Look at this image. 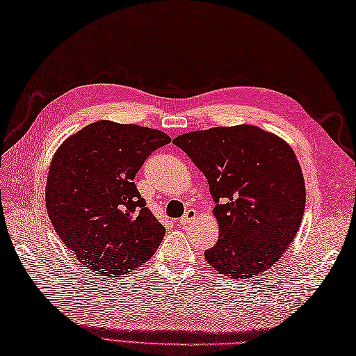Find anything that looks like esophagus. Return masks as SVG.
I'll list each match as a JSON object with an SVG mask.
<instances>
[{
    "label": "esophagus",
    "mask_w": 356,
    "mask_h": 356,
    "mask_svg": "<svg viewBox=\"0 0 356 356\" xmlns=\"http://www.w3.org/2000/svg\"><path fill=\"white\" fill-rule=\"evenodd\" d=\"M196 218H197V211L193 210V208H190V210L186 211V214L183 216V218L178 220V225H179V227H184V225L193 222Z\"/></svg>",
    "instance_id": "34e87169"
}]
</instances>
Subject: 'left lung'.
I'll return each mask as SVG.
<instances>
[{
	"label": "left lung",
	"instance_id": "1",
	"mask_svg": "<svg viewBox=\"0 0 356 356\" xmlns=\"http://www.w3.org/2000/svg\"><path fill=\"white\" fill-rule=\"evenodd\" d=\"M208 179L219 240L205 259L227 278L266 272L296 237L305 181L291 146L255 125L216 127L173 138Z\"/></svg>",
	"mask_w": 356,
	"mask_h": 356
}]
</instances>
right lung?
<instances>
[{
	"mask_svg": "<svg viewBox=\"0 0 356 356\" xmlns=\"http://www.w3.org/2000/svg\"><path fill=\"white\" fill-rule=\"evenodd\" d=\"M160 129L98 120L69 136L47 178V211L58 237L99 278L148 261L164 237L133 179L148 155L168 145Z\"/></svg>",
	"mask_w": 356,
	"mask_h": 356,
	"instance_id": "obj_1",
	"label": "right lung"
}]
</instances>
